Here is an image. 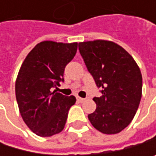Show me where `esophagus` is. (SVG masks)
Instances as JSON below:
<instances>
[{
  "instance_id": "1",
  "label": "esophagus",
  "mask_w": 156,
  "mask_h": 156,
  "mask_svg": "<svg viewBox=\"0 0 156 156\" xmlns=\"http://www.w3.org/2000/svg\"><path fill=\"white\" fill-rule=\"evenodd\" d=\"M76 99L79 102H83L85 100V98H82V97H80V96H76Z\"/></svg>"
}]
</instances>
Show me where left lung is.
<instances>
[{"label":"left lung","mask_w":156,"mask_h":156,"mask_svg":"<svg viewBox=\"0 0 156 156\" xmlns=\"http://www.w3.org/2000/svg\"><path fill=\"white\" fill-rule=\"evenodd\" d=\"M79 49L102 95L94 97V112L88 115L101 133H120L132 122L142 94V76L133 57L107 40L80 42Z\"/></svg>","instance_id":"8db88e82"}]
</instances>
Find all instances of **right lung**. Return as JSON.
<instances>
[{"mask_svg": "<svg viewBox=\"0 0 156 156\" xmlns=\"http://www.w3.org/2000/svg\"><path fill=\"white\" fill-rule=\"evenodd\" d=\"M77 43L43 41L27 55L16 80V98L27 126L39 136L62 131L76 97L53 88L63 81L66 64L76 53Z\"/></svg>", "mask_w": 156, "mask_h": 156, "instance_id": "add662e5", "label": "right lung"}]
</instances>
